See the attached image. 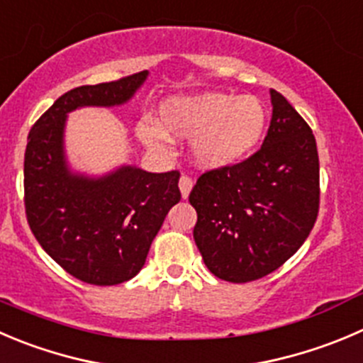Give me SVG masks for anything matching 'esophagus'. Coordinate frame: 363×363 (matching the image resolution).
I'll use <instances>...</instances> for the list:
<instances>
[{"label":"esophagus","mask_w":363,"mask_h":363,"mask_svg":"<svg viewBox=\"0 0 363 363\" xmlns=\"http://www.w3.org/2000/svg\"><path fill=\"white\" fill-rule=\"evenodd\" d=\"M191 188H193L191 179H189L188 175H182V177L179 179V189H181L182 199H188L189 193H191Z\"/></svg>","instance_id":"1"}]
</instances>
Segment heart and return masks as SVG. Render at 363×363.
I'll return each mask as SVG.
<instances>
[{
	"label": "heart",
	"instance_id": "obj_1",
	"mask_svg": "<svg viewBox=\"0 0 363 363\" xmlns=\"http://www.w3.org/2000/svg\"><path fill=\"white\" fill-rule=\"evenodd\" d=\"M266 121V108L255 96L203 92L164 101L160 124L140 121L136 136L156 150L167 147L168 136L191 140L193 161L216 170L248 156L262 138Z\"/></svg>",
	"mask_w": 363,
	"mask_h": 363
}]
</instances>
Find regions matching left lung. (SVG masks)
<instances>
[{"instance_id":"obj_1","label":"left lung","mask_w":363,"mask_h":363,"mask_svg":"<svg viewBox=\"0 0 363 363\" xmlns=\"http://www.w3.org/2000/svg\"><path fill=\"white\" fill-rule=\"evenodd\" d=\"M273 115L248 160L206 172L189 193L193 238L207 269L242 284L279 269L311 234L319 211V157L307 122L271 88Z\"/></svg>"}]
</instances>
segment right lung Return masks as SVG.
<instances>
[{
	"label": "right lung",
	"mask_w": 363,
	"mask_h": 363,
	"mask_svg": "<svg viewBox=\"0 0 363 363\" xmlns=\"http://www.w3.org/2000/svg\"><path fill=\"white\" fill-rule=\"evenodd\" d=\"M149 72L84 84L63 94L35 122L24 154V206L31 232L52 260L81 282L117 286L140 273L168 211L181 200L179 172L135 164L94 177L70 170L67 115L133 99Z\"/></svg>",
	"instance_id": "right-lung-1"
}]
</instances>
